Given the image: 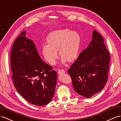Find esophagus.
Here are the masks:
<instances>
[{
	"label": "esophagus",
	"instance_id": "obj_1",
	"mask_svg": "<svg viewBox=\"0 0 121 121\" xmlns=\"http://www.w3.org/2000/svg\"><path fill=\"white\" fill-rule=\"evenodd\" d=\"M65 70H63V69L59 70L58 71V72H57L58 74H60H60H64V73H65Z\"/></svg>",
	"mask_w": 121,
	"mask_h": 121
}]
</instances>
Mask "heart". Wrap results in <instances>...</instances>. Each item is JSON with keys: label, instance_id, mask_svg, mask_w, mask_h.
Returning <instances> with one entry per match:
<instances>
[{"label": "heart", "instance_id": "obj_1", "mask_svg": "<svg viewBox=\"0 0 121 121\" xmlns=\"http://www.w3.org/2000/svg\"><path fill=\"white\" fill-rule=\"evenodd\" d=\"M48 43L43 44L42 51L45 60L53 65L58 58L59 53L63 63L67 60L72 61L78 57L81 43L80 35L75 31L69 29L55 30L50 32L47 37Z\"/></svg>", "mask_w": 121, "mask_h": 121}]
</instances>
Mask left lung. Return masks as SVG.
<instances>
[{
	"label": "left lung",
	"mask_w": 121,
	"mask_h": 121,
	"mask_svg": "<svg viewBox=\"0 0 121 121\" xmlns=\"http://www.w3.org/2000/svg\"><path fill=\"white\" fill-rule=\"evenodd\" d=\"M92 40L73 63L68 73L73 89L79 95L90 98L100 92L107 82L110 54L104 39L94 30Z\"/></svg>",
	"instance_id": "1"
}]
</instances>
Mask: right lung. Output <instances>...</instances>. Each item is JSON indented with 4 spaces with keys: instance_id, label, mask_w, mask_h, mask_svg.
Returning <instances> with one entry per match:
<instances>
[{
    "instance_id": "1",
    "label": "right lung",
    "mask_w": 121,
    "mask_h": 121,
    "mask_svg": "<svg viewBox=\"0 0 121 121\" xmlns=\"http://www.w3.org/2000/svg\"><path fill=\"white\" fill-rule=\"evenodd\" d=\"M23 31L13 43L11 54L13 84L20 95L31 104L42 106L51 102L57 73L41 60L33 41Z\"/></svg>"
}]
</instances>
